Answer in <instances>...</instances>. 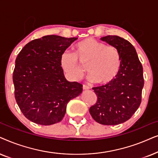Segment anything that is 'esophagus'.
I'll return each mask as SVG.
<instances>
[{"label": "esophagus", "mask_w": 158, "mask_h": 158, "mask_svg": "<svg viewBox=\"0 0 158 158\" xmlns=\"http://www.w3.org/2000/svg\"><path fill=\"white\" fill-rule=\"evenodd\" d=\"M82 88H83V89H89V87H88L87 85H83Z\"/></svg>", "instance_id": "esophagus-1"}]
</instances>
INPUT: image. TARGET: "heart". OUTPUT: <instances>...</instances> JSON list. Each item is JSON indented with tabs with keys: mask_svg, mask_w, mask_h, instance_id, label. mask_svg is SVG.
I'll return each instance as SVG.
<instances>
[{
	"mask_svg": "<svg viewBox=\"0 0 158 158\" xmlns=\"http://www.w3.org/2000/svg\"><path fill=\"white\" fill-rule=\"evenodd\" d=\"M75 50L76 54L66 51L60 56V66L69 79L79 81L85 77L86 70L83 64L88 65L89 80L100 85H109L118 75L121 57L114 46L89 37L78 43Z\"/></svg>",
	"mask_w": 158,
	"mask_h": 158,
	"instance_id": "1",
	"label": "heart"
}]
</instances>
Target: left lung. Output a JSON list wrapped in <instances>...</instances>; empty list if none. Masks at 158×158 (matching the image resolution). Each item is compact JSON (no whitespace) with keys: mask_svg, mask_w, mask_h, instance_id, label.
Listing matches in <instances>:
<instances>
[{"mask_svg":"<svg viewBox=\"0 0 158 158\" xmlns=\"http://www.w3.org/2000/svg\"><path fill=\"white\" fill-rule=\"evenodd\" d=\"M101 40L118 50L121 66L113 82L92 88L98 100L90 107L89 113L100 124L117 125L128 121L140 106L144 87L143 68L135 48L127 40L115 35Z\"/></svg>","mask_w":158,"mask_h":158,"instance_id":"1","label":"left lung"}]
</instances>
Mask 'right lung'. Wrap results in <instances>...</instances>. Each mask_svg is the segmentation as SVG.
I'll list each match as a JSON object with an SVG mask.
<instances>
[{"label": "right lung", "mask_w": 158, "mask_h": 158, "mask_svg": "<svg viewBox=\"0 0 158 158\" xmlns=\"http://www.w3.org/2000/svg\"><path fill=\"white\" fill-rule=\"evenodd\" d=\"M76 40L47 35L27 43L16 57L14 95L29 121L45 126L58 123L69 100L82 92L80 83L66 80L60 64L61 55Z\"/></svg>", "instance_id": "1"}]
</instances>
